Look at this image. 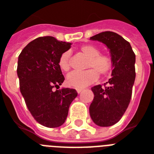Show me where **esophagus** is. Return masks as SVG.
Segmentation results:
<instances>
[{"label":"esophagus","instance_id":"esophagus-1","mask_svg":"<svg viewBox=\"0 0 154 154\" xmlns=\"http://www.w3.org/2000/svg\"><path fill=\"white\" fill-rule=\"evenodd\" d=\"M77 93H78V94H80V93L82 91V89H77Z\"/></svg>","mask_w":154,"mask_h":154}]
</instances>
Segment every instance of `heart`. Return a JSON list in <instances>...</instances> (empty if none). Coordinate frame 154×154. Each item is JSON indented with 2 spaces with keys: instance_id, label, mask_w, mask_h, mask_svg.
I'll list each match as a JSON object with an SVG mask.
<instances>
[{
  "instance_id": "1",
  "label": "heart",
  "mask_w": 154,
  "mask_h": 154,
  "mask_svg": "<svg viewBox=\"0 0 154 154\" xmlns=\"http://www.w3.org/2000/svg\"><path fill=\"white\" fill-rule=\"evenodd\" d=\"M81 51L89 58L87 63L88 70L84 72L73 71L67 75L66 84L68 86L77 89H82L94 83L99 78V72L103 76L109 73L113 68V61L109 56L101 55L100 50L93 45H84ZM59 65L63 71L69 69V53L66 51L59 58Z\"/></svg>"
}]
</instances>
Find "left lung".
<instances>
[{
    "label": "left lung",
    "instance_id": "left-lung-1",
    "mask_svg": "<svg viewBox=\"0 0 154 154\" xmlns=\"http://www.w3.org/2000/svg\"><path fill=\"white\" fill-rule=\"evenodd\" d=\"M90 39L106 45L113 61L108 85L91 88L94 99L89 106L93 122L100 127H109L121 120L131 100L135 79V55L128 41L114 32H102Z\"/></svg>",
    "mask_w": 154,
    "mask_h": 154
}]
</instances>
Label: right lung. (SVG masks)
Listing matches in <instances>:
<instances>
[{
    "label": "right lung",
    "mask_w": 154,
    "mask_h": 154,
    "mask_svg": "<svg viewBox=\"0 0 154 154\" xmlns=\"http://www.w3.org/2000/svg\"><path fill=\"white\" fill-rule=\"evenodd\" d=\"M70 45L50 36L41 37L29 42L19 55L20 91L33 118L45 127L63 125L69 106L77 96L75 89L54 90L65 80L59 60Z\"/></svg>",
    "instance_id": "1"
}]
</instances>
